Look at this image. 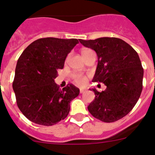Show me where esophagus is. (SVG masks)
Wrapping results in <instances>:
<instances>
[{
  "label": "esophagus",
  "instance_id": "34e87169",
  "mask_svg": "<svg viewBox=\"0 0 155 155\" xmlns=\"http://www.w3.org/2000/svg\"><path fill=\"white\" fill-rule=\"evenodd\" d=\"M86 91V89H80L79 90V92H80V93H83L84 92H85Z\"/></svg>",
  "mask_w": 155,
  "mask_h": 155
}]
</instances>
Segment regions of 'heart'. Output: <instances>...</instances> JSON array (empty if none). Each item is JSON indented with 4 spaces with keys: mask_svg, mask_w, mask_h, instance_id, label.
Returning <instances> with one entry per match:
<instances>
[{
    "mask_svg": "<svg viewBox=\"0 0 155 155\" xmlns=\"http://www.w3.org/2000/svg\"><path fill=\"white\" fill-rule=\"evenodd\" d=\"M91 51H92V50L89 49V48H83V49H81V53L83 58H84V57H86L87 55L90 52H91ZM73 78H74V81L79 85H84L87 81L86 76L81 75V74H74V75H73Z\"/></svg>",
    "mask_w": 155,
    "mask_h": 155,
    "instance_id": "b5f03b06",
    "label": "heart"
}]
</instances>
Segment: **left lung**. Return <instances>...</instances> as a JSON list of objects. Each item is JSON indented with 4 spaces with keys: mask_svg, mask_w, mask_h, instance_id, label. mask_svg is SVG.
Listing matches in <instances>:
<instances>
[{
    "mask_svg": "<svg viewBox=\"0 0 155 155\" xmlns=\"http://www.w3.org/2000/svg\"><path fill=\"white\" fill-rule=\"evenodd\" d=\"M79 41L97 53L98 63L92 81L106 86L101 92L92 89L95 97L88 111L102 122H116L133 109L141 93L143 68L139 56L130 45L114 37Z\"/></svg>",
    "mask_w": 155,
    "mask_h": 155,
    "instance_id": "8db88e82",
    "label": "left lung"
}]
</instances>
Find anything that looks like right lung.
<instances>
[{"instance_id":"1","label":"right lung","mask_w":155,"mask_h":155,"mask_svg":"<svg viewBox=\"0 0 155 155\" xmlns=\"http://www.w3.org/2000/svg\"><path fill=\"white\" fill-rule=\"evenodd\" d=\"M78 43L76 38H39L19 58L12 86L17 106L30 121L51 126L68 116L79 90L72 84L60 90L54 79Z\"/></svg>"}]
</instances>
